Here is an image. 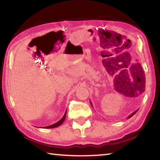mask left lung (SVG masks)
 <instances>
[{"instance_id": "obj_1", "label": "left lung", "mask_w": 160, "mask_h": 160, "mask_svg": "<svg viewBox=\"0 0 160 160\" xmlns=\"http://www.w3.org/2000/svg\"><path fill=\"white\" fill-rule=\"evenodd\" d=\"M127 54H129V53H127ZM129 61H131V60H129ZM128 63H129V65L128 64ZM115 64L116 65H118L116 63H110V69H111L112 71L113 70H115V71H117V69H116V70L115 69V66H117L115 65ZM129 64L130 63L128 62V63H127V65H129ZM127 66H126V67L124 66V67L122 68H127ZM132 68H131L130 70L133 73V75L132 74L133 80H132L130 78L129 75L130 74H129V72H127V69H125V74H124V75L122 78V79L121 82L120 83V88H115L116 91H117L118 92H120V94L121 93L122 94H123L124 92H125V93H126V92L130 91V90H133V89L136 90V88L140 89L141 88V86L143 87V88H141V90H142V91L143 92V90H144L143 89L145 87H146V78H145V73H144V71L143 70V68H142L141 65L140 64V63H137L136 65L132 66ZM131 73H132V72H131ZM90 103H91L92 106H93L92 102H90ZM138 109L136 110V111H134L133 112H132V114L128 116L127 119L132 118V116L138 111Z\"/></svg>"}]
</instances>
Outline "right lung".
Segmentation results:
<instances>
[{
	"mask_svg": "<svg viewBox=\"0 0 160 160\" xmlns=\"http://www.w3.org/2000/svg\"><path fill=\"white\" fill-rule=\"evenodd\" d=\"M66 111L65 112L64 115H63V118H62V119H61V120H60L59 121H58L57 122L54 123V124H52V125H50V126H48V127H43L42 128H44V129H52V128H55V127L60 126L61 124H62L63 122V121H64L65 118H66Z\"/></svg>",
	"mask_w": 160,
	"mask_h": 160,
	"instance_id": "1",
	"label": "right lung"
}]
</instances>
